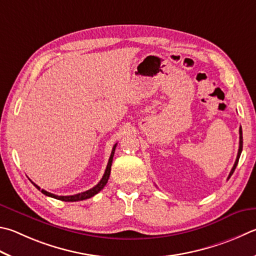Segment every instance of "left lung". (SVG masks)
Returning <instances> with one entry per match:
<instances>
[{
	"label": "left lung",
	"instance_id": "left-lung-1",
	"mask_svg": "<svg viewBox=\"0 0 256 256\" xmlns=\"http://www.w3.org/2000/svg\"><path fill=\"white\" fill-rule=\"evenodd\" d=\"M242 150H243V136H242V128H240V148H238V158H236L235 164H234V166H233V168H232L230 172V176H228V178H227V179H230V176L234 174V171H235V169H236V166H238V160H240V156Z\"/></svg>",
	"mask_w": 256,
	"mask_h": 256
}]
</instances>
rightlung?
Here are the masks:
<instances>
[{
	"mask_svg": "<svg viewBox=\"0 0 256 256\" xmlns=\"http://www.w3.org/2000/svg\"><path fill=\"white\" fill-rule=\"evenodd\" d=\"M116 146H118V143L115 144V146H113V150H112V153H110V156L108 159V166H106V170L104 172V176L103 178L100 179V181L98 184H97L95 187H92V189L87 190V192H80V194H72V196H57V194H50L48 192H46V190H41V192H42L44 194H46V196L48 197H52L54 199H58V200H62V202H80V200H85V199H88L90 198L92 196H95L96 194H98L102 189H103L106 184H108V178H110V166H112V162H113V156H114V152H115V148ZM32 182V181H31ZM34 186H36V189L40 190V187L39 186H36L34 182Z\"/></svg>",
	"mask_w": 256,
	"mask_h": 256,
	"instance_id": "obj_1",
	"label": "right lung"
}]
</instances>
